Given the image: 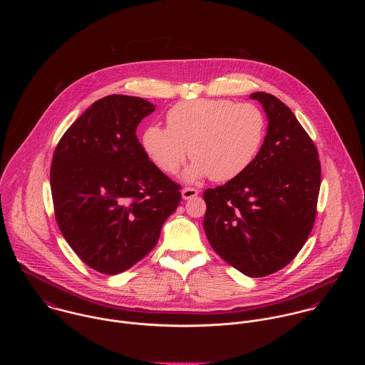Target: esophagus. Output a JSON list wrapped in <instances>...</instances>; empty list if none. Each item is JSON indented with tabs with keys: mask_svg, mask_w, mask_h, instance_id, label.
<instances>
[{
	"mask_svg": "<svg viewBox=\"0 0 365 365\" xmlns=\"http://www.w3.org/2000/svg\"><path fill=\"white\" fill-rule=\"evenodd\" d=\"M198 194H200V191H198V190H195V188H190V187H187V188H184V190L181 191V195H182V198H184V200H191V198L197 197Z\"/></svg>",
	"mask_w": 365,
	"mask_h": 365,
	"instance_id": "34e87169",
	"label": "esophagus"
}]
</instances>
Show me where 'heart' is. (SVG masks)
<instances>
[{
    "label": "heart",
    "mask_w": 365,
    "mask_h": 365,
    "mask_svg": "<svg viewBox=\"0 0 365 365\" xmlns=\"http://www.w3.org/2000/svg\"><path fill=\"white\" fill-rule=\"evenodd\" d=\"M267 119L257 105L223 98H197L174 105L167 128H146L142 145L157 167L175 174L188 156L194 163L184 178L208 177L225 182L242 175L259 155Z\"/></svg>",
    "instance_id": "heart-1"
}]
</instances>
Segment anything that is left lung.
<instances>
[{
  "mask_svg": "<svg viewBox=\"0 0 365 365\" xmlns=\"http://www.w3.org/2000/svg\"><path fill=\"white\" fill-rule=\"evenodd\" d=\"M267 135L252 165L204 192V229L212 249L247 277H265L295 259L313 227L320 161L309 135L277 97L253 93Z\"/></svg>",
  "mask_w": 365,
  "mask_h": 365,
  "instance_id": "left-lung-1",
  "label": "left lung"
}]
</instances>
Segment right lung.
Returning a JSON list of instances; mask_svg holds the SVG:
<instances>
[{"label": "right lung", "mask_w": 365, "mask_h": 365, "mask_svg": "<svg viewBox=\"0 0 365 365\" xmlns=\"http://www.w3.org/2000/svg\"><path fill=\"white\" fill-rule=\"evenodd\" d=\"M156 106L108 96L91 105L60 139L51 167L57 225L88 267L115 275L156 246L181 201L180 185L149 160L138 125Z\"/></svg>", "instance_id": "add662e5"}]
</instances>
